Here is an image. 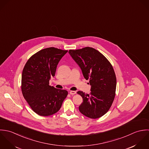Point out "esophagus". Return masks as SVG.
I'll return each mask as SVG.
<instances>
[{
    "label": "esophagus",
    "mask_w": 149,
    "mask_h": 149,
    "mask_svg": "<svg viewBox=\"0 0 149 149\" xmlns=\"http://www.w3.org/2000/svg\"><path fill=\"white\" fill-rule=\"evenodd\" d=\"M77 93V92L75 91H70V94H71V95H74V94H75Z\"/></svg>",
    "instance_id": "1"
}]
</instances>
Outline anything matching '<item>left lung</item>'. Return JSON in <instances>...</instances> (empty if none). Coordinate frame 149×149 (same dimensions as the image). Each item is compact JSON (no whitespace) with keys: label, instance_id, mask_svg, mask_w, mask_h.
I'll return each instance as SVG.
<instances>
[{"label":"left lung","instance_id":"1","mask_svg":"<svg viewBox=\"0 0 149 149\" xmlns=\"http://www.w3.org/2000/svg\"><path fill=\"white\" fill-rule=\"evenodd\" d=\"M68 52L91 85L90 94L77 92L83 98L79 110L90 119L101 118L109 111L115 97L116 77L113 68L109 60L94 48L70 49Z\"/></svg>","mask_w":149,"mask_h":149}]
</instances>
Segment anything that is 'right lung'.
I'll return each instance as SVG.
<instances>
[{
    "instance_id": "1",
    "label": "right lung",
    "mask_w": 149,
    "mask_h": 149,
    "mask_svg": "<svg viewBox=\"0 0 149 149\" xmlns=\"http://www.w3.org/2000/svg\"><path fill=\"white\" fill-rule=\"evenodd\" d=\"M68 52L54 47L41 49L32 55L22 74L21 90L31 109L41 116H48L59 111L68 94L65 90L49 86L57 65Z\"/></svg>"
}]
</instances>
